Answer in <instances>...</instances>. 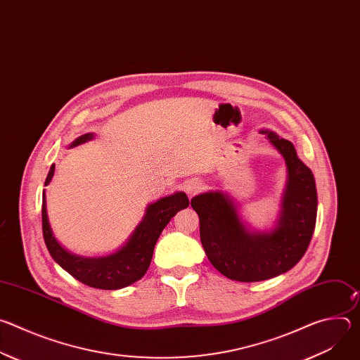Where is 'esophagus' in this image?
<instances>
[{"label": "esophagus", "mask_w": 360, "mask_h": 360, "mask_svg": "<svg viewBox=\"0 0 360 360\" xmlns=\"http://www.w3.org/2000/svg\"><path fill=\"white\" fill-rule=\"evenodd\" d=\"M202 189H203V184H202V181H199V179L186 181L185 185H184V191L186 192V195H188L189 198L198 195Z\"/></svg>", "instance_id": "obj_1"}]
</instances>
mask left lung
Wrapping results in <instances>:
<instances>
[{
	"instance_id": "8db88e82",
	"label": "left lung",
	"mask_w": 360,
	"mask_h": 360,
	"mask_svg": "<svg viewBox=\"0 0 360 360\" xmlns=\"http://www.w3.org/2000/svg\"><path fill=\"white\" fill-rule=\"evenodd\" d=\"M265 134L288 168L279 222L271 233H249L233 203L221 192L191 199L210 262L224 276L239 282L265 281L292 269L309 246L316 225L318 192L312 171L297 158L290 141L274 132Z\"/></svg>"
}]
</instances>
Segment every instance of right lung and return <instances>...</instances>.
I'll use <instances>...</instances> for the list:
<instances>
[{
  "instance_id": "1",
  "label": "right lung",
  "mask_w": 360,
  "mask_h": 360,
  "mask_svg": "<svg viewBox=\"0 0 360 360\" xmlns=\"http://www.w3.org/2000/svg\"><path fill=\"white\" fill-rule=\"evenodd\" d=\"M89 139H92V134H85L77 138L71 146H77ZM54 171L56 165L53 164L46 175L45 185L53 179ZM188 205L189 199L184 192L153 202L148 207L145 218L124 248L112 255L104 256V258H79V256L67 252L56 240L48 224L45 193H42V235L54 261L77 281L96 289H121L132 285L145 275L161 232L171 218L175 217L178 211L186 208Z\"/></svg>"
}]
</instances>
